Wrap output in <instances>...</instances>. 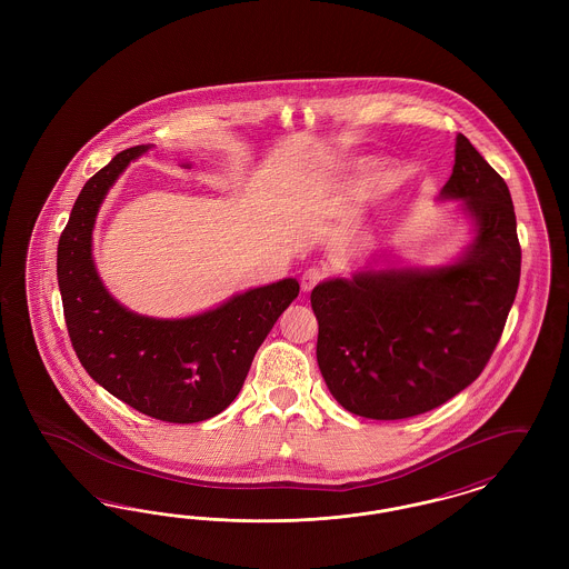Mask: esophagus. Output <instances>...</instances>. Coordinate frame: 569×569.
I'll return each instance as SVG.
<instances>
[{
    "label": "esophagus",
    "instance_id": "obj_1",
    "mask_svg": "<svg viewBox=\"0 0 569 569\" xmlns=\"http://www.w3.org/2000/svg\"><path fill=\"white\" fill-rule=\"evenodd\" d=\"M325 279V271L322 269H307L300 277V288L302 292H311L320 281Z\"/></svg>",
    "mask_w": 569,
    "mask_h": 569
}]
</instances>
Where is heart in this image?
<instances>
[{
    "instance_id": "1",
    "label": "heart",
    "mask_w": 569,
    "mask_h": 569,
    "mask_svg": "<svg viewBox=\"0 0 569 569\" xmlns=\"http://www.w3.org/2000/svg\"><path fill=\"white\" fill-rule=\"evenodd\" d=\"M367 170L369 166L367 163H353L348 168L346 177H343V188L350 191V193H360L367 186Z\"/></svg>"
}]
</instances>
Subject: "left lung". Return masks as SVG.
Wrapping results in <instances>:
<instances>
[{
    "mask_svg": "<svg viewBox=\"0 0 569 569\" xmlns=\"http://www.w3.org/2000/svg\"><path fill=\"white\" fill-rule=\"evenodd\" d=\"M437 200H460L471 239L441 264L379 253L352 277L311 292L318 365L337 403L356 416L401 420L450 401L482 373L520 279L512 196L457 134L455 168Z\"/></svg>",
    "mask_w": 569,
    "mask_h": 569,
    "instance_id": "1",
    "label": "left lung"
}]
</instances>
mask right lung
I'll return each instance as SVG.
<instances>
[{"instance_id":"1","label":"right lung","mask_w":569,"mask_h":569,"mask_svg":"<svg viewBox=\"0 0 569 569\" xmlns=\"http://www.w3.org/2000/svg\"><path fill=\"white\" fill-rule=\"evenodd\" d=\"M151 147L117 153L84 183L57 247V281L84 371L138 411L191 425L237 399L253 356L300 286L286 277L186 318L142 316L112 297L93 260L96 219L117 179Z\"/></svg>"}]
</instances>
